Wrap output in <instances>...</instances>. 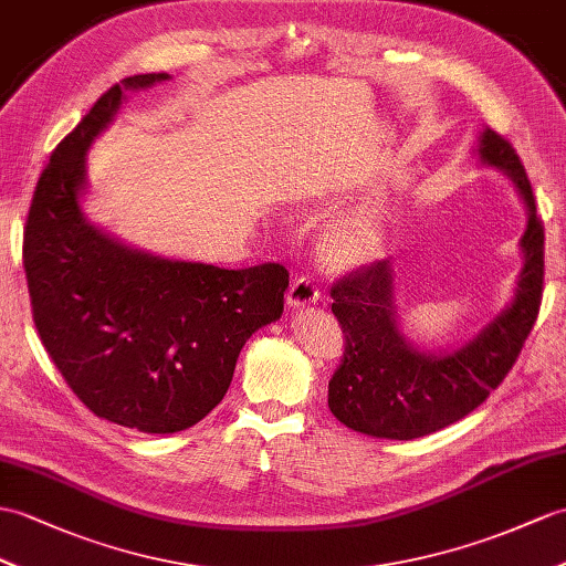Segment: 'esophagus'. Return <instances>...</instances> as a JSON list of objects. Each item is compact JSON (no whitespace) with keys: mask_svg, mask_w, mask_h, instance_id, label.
Returning a JSON list of instances; mask_svg holds the SVG:
<instances>
[{"mask_svg":"<svg viewBox=\"0 0 566 566\" xmlns=\"http://www.w3.org/2000/svg\"><path fill=\"white\" fill-rule=\"evenodd\" d=\"M316 300H319V291H316L314 283H312L310 279H297V281H293L291 287H287V295H285L287 307H293V310L314 305Z\"/></svg>","mask_w":566,"mask_h":566,"instance_id":"esophagus-1","label":"esophagus"}]
</instances>
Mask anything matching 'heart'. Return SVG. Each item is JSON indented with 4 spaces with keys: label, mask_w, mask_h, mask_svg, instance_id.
Returning <instances> with one entry per match:
<instances>
[{
    "label": "heart",
    "mask_w": 566,
    "mask_h": 566,
    "mask_svg": "<svg viewBox=\"0 0 566 566\" xmlns=\"http://www.w3.org/2000/svg\"><path fill=\"white\" fill-rule=\"evenodd\" d=\"M379 228L369 218H350L331 226L322 238V256L331 269H355L379 250Z\"/></svg>",
    "instance_id": "heart-1"
}]
</instances>
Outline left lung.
Returning a JSON list of instances; mask_svg holds the SVG:
<instances>
[{"instance_id":"left-lung-1","label":"left lung","mask_w":566,"mask_h":566,"mask_svg":"<svg viewBox=\"0 0 566 566\" xmlns=\"http://www.w3.org/2000/svg\"><path fill=\"white\" fill-rule=\"evenodd\" d=\"M485 168L512 179L526 209L518 240L523 266L509 305L473 338L451 350H427L406 338L396 305V271L381 259L331 287L346 353L328 381V408L355 432L377 439H418L475 410L512 369L535 324L543 295L545 232L533 189L512 144L482 129L473 148Z\"/></svg>"}]
</instances>
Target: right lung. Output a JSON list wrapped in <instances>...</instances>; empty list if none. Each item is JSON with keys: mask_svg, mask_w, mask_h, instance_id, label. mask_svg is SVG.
Wrapping results in <instances>:
<instances>
[{"mask_svg": "<svg viewBox=\"0 0 566 566\" xmlns=\"http://www.w3.org/2000/svg\"><path fill=\"white\" fill-rule=\"evenodd\" d=\"M170 74H136L103 93L52 150L23 232L33 322L72 391L98 418L146 434L197 424L223 401L240 350L283 314L281 264L228 271L158 256L84 213L86 154L127 93Z\"/></svg>", "mask_w": 566, "mask_h": 566, "instance_id": "right-lung-1", "label": "right lung"}]
</instances>
